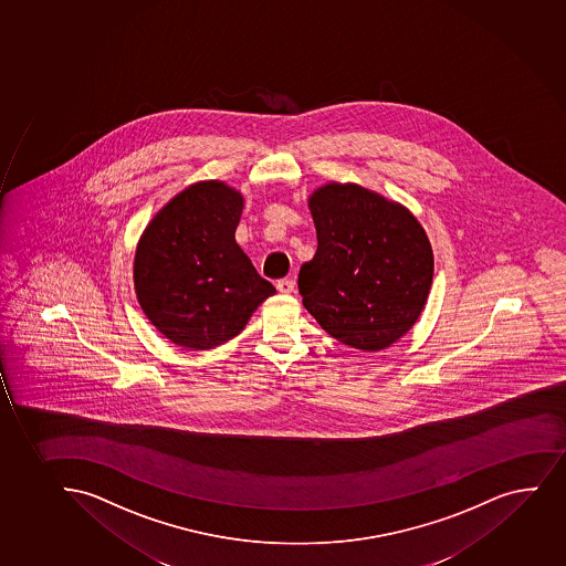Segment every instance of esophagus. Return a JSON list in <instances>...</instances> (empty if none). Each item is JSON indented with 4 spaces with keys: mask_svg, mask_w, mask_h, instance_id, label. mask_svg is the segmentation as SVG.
<instances>
[{
    "mask_svg": "<svg viewBox=\"0 0 566 566\" xmlns=\"http://www.w3.org/2000/svg\"><path fill=\"white\" fill-rule=\"evenodd\" d=\"M277 291L283 294L294 293V281L293 280H280L277 281Z\"/></svg>",
    "mask_w": 566,
    "mask_h": 566,
    "instance_id": "esophagus-1",
    "label": "esophagus"
}]
</instances>
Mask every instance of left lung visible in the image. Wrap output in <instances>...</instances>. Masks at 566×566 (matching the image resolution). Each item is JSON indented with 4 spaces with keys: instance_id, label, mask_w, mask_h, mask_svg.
Segmentation results:
<instances>
[{
    "instance_id": "8db88e82",
    "label": "left lung",
    "mask_w": 566,
    "mask_h": 566,
    "mask_svg": "<svg viewBox=\"0 0 566 566\" xmlns=\"http://www.w3.org/2000/svg\"><path fill=\"white\" fill-rule=\"evenodd\" d=\"M317 253L300 268L302 304L323 331L360 352H381L416 325L434 256L400 203L347 182L310 196Z\"/></svg>"
}]
</instances>
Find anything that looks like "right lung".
Returning <instances> with one entry per match:
<instances>
[{
  "label": "right lung",
  "instance_id": "obj_1",
  "mask_svg": "<svg viewBox=\"0 0 566 566\" xmlns=\"http://www.w3.org/2000/svg\"><path fill=\"white\" fill-rule=\"evenodd\" d=\"M243 196L221 181L190 185L145 228L134 260L139 306L166 338L213 349L238 336L275 294L235 243Z\"/></svg>",
  "mask_w": 566,
  "mask_h": 566
}]
</instances>
